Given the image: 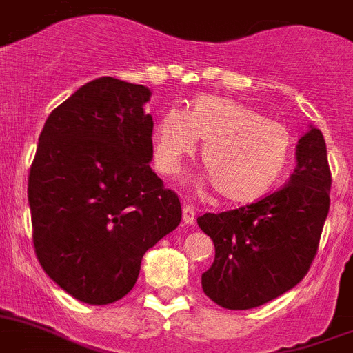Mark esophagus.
I'll list each match as a JSON object with an SVG mask.
<instances>
[{"label": "esophagus", "instance_id": "34e87169", "mask_svg": "<svg viewBox=\"0 0 353 353\" xmlns=\"http://www.w3.org/2000/svg\"><path fill=\"white\" fill-rule=\"evenodd\" d=\"M194 216H196V212H194V207L189 205V203H185V205H183V210H182L183 225H194Z\"/></svg>", "mask_w": 353, "mask_h": 353}]
</instances>
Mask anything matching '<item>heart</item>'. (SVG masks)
<instances>
[{
  "label": "heart",
  "mask_w": 353,
  "mask_h": 353,
  "mask_svg": "<svg viewBox=\"0 0 353 353\" xmlns=\"http://www.w3.org/2000/svg\"><path fill=\"white\" fill-rule=\"evenodd\" d=\"M201 144L207 174L201 185L218 189L232 203H254L284 179L293 155V135L282 123L266 119L241 101L200 94L188 112L168 108L153 132V162L176 174Z\"/></svg>",
  "instance_id": "b5f03b06"
}]
</instances>
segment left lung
<instances>
[{
    "label": "left lung",
    "instance_id": "8db88e82",
    "mask_svg": "<svg viewBox=\"0 0 353 353\" xmlns=\"http://www.w3.org/2000/svg\"><path fill=\"white\" fill-rule=\"evenodd\" d=\"M330 183L323 134L311 126L298 139L296 168L284 188L250 205L200 216L198 227L216 248L201 275L203 293L225 309L246 311L293 289L318 252Z\"/></svg>",
    "mask_w": 353,
    "mask_h": 353
}]
</instances>
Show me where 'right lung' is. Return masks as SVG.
I'll return each instance as SVG.
<instances>
[{"label":"right lung","instance_id":"add662e5","mask_svg":"<svg viewBox=\"0 0 353 353\" xmlns=\"http://www.w3.org/2000/svg\"><path fill=\"white\" fill-rule=\"evenodd\" d=\"M150 89L96 78L48 116L30 168L33 246L73 298L107 305L130 293L146 250L179 227L176 192L153 173Z\"/></svg>","mask_w":353,"mask_h":353}]
</instances>
